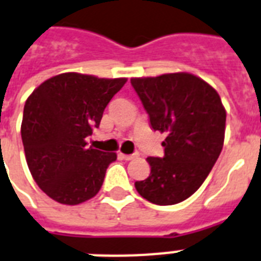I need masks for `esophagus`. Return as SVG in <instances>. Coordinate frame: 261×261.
Returning a JSON list of instances; mask_svg holds the SVG:
<instances>
[{
  "instance_id": "obj_1",
  "label": "esophagus",
  "mask_w": 261,
  "mask_h": 261,
  "mask_svg": "<svg viewBox=\"0 0 261 261\" xmlns=\"http://www.w3.org/2000/svg\"><path fill=\"white\" fill-rule=\"evenodd\" d=\"M117 156L120 157V159H123V160H133V159H135V157H138V153L135 152V153H133V154H124V153H119Z\"/></svg>"
}]
</instances>
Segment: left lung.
Listing matches in <instances>:
<instances>
[{"label": "left lung", "instance_id": "8db88e82", "mask_svg": "<svg viewBox=\"0 0 261 261\" xmlns=\"http://www.w3.org/2000/svg\"><path fill=\"white\" fill-rule=\"evenodd\" d=\"M131 86L154 131L166 133L164 156L148 157L150 174L137 192L156 205H174L197 192L222 152L226 111L214 87L192 73L133 77Z\"/></svg>", "mask_w": 261, "mask_h": 261}]
</instances>
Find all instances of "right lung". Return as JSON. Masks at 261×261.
Listing matches in <instances>:
<instances>
[{"label": "right lung", "mask_w": 261, "mask_h": 261, "mask_svg": "<svg viewBox=\"0 0 261 261\" xmlns=\"http://www.w3.org/2000/svg\"><path fill=\"white\" fill-rule=\"evenodd\" d=\"M126 82V77L60 73L25 101L21 122L25 160L34 180L55 201L76 205L99 192L116 153L87 146L86 138Z\"/></svg>", "instance_id": "right-lung-1"}]
</instances>
